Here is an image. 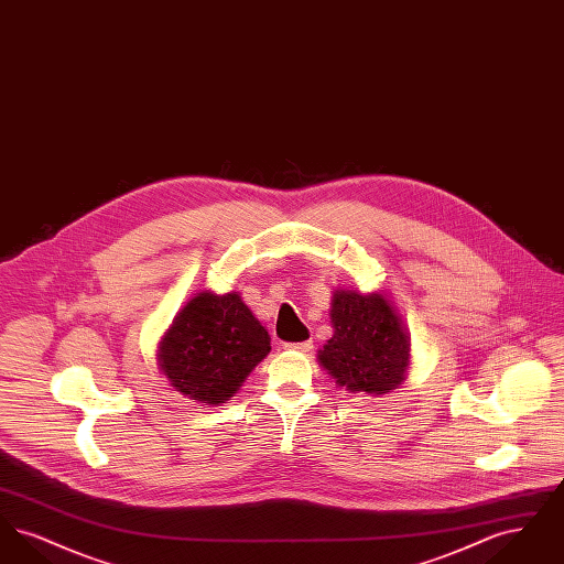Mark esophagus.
<instances>
[{
    "label": "esophagus",
    "mask_w": 564,
    "mask_h": 564,
    "mask_svg": "<svg viewBox=\"0 0 564 564\" xmlns=\"http://www.w3.org/2000/svg\"><path fill=\"white\" fill-rule=\"evenodd\" d=\"M288 349L300 350V352H308V350L313 349V340H302V343H290V345H285Z\"/></svg>",
    "instance_id": "1"
}]
</instances>
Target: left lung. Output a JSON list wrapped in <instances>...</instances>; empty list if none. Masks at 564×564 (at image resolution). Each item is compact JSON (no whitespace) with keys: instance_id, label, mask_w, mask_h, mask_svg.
Returning <instances> with one entry per match:
<instances>
[{"instance_id":"8db88e82","label":"left lung","mask_w":564,"mask_h":564,"mask_svg":"<svg viewBox=\"0 0 564 564\" xmlns=\"http://www.w3.org/2000/svg\"><path fill=\"white\" fill-rule=\"evenodd\" d=\"M332 323L334 336L319 352V361L340 387L382 395L402 382L410 343L382 295L336 292Z\"/></svg>"}]
</instances>
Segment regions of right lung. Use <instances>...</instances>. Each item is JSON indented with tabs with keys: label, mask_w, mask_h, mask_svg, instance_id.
Wrapping results in <instances>:
<instances>
[{
	"label": "right lung",
	"mask_w": 564,
	"mask_h": 564,
	"mask_svg": "<svg viewBox=\"0 0 564 564\" xmlns=\"http://www.w3.org/2000/svg\"><path fill=\"white\" fill-rule=\"evenodd\" d=\"M269 332L239 294H198L162 340L161 368L196 402L224 403L269 355Z\"/></svg>",
	"instance_id": "1"
}]
</instances>
